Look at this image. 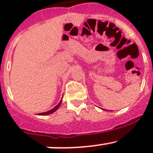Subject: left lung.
I'll list each match as a JSON object with an SVG mask.
<instances>
[{
  "label": "left lung",
  "instance_id": "left-lung-1",
  "mask_svg": "<svg viewBox=\"0 0 153 153\" xmlns=\"http://www.w3.org/2000/svg\"><path fill=\"white\" fill-rule=\"evenodd\" d=\"M102 110H104V109H102Z\"/></svg>",
  "mask_w": 153,
  "mask_h": 153
}]
</instances>
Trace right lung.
Listing matches in <instances>:
<instances>
[{
    "instance_id": "obj_1",
    "label": "right lung",
    "mask_w": 153,
    "mask_h": 153,
    "mask_svg": "<svg viewBox=\"0 0 153 153\" xmlns=\"http://www.w3.org/2000/svg\"><path fill=\"white\" fill-rule=\"evenodd\" d=\"M61 102H62V99H61V100H60V102H59L58 105H56V106L54 107V108H52V109L50 110V111H46V112H44V113H39V114H38V115H42V116H43V115H48V114H52V113H54V111H57V109H58V108H59V107L60 106V105H61Z\"/></svg>"
}]
</instances>
